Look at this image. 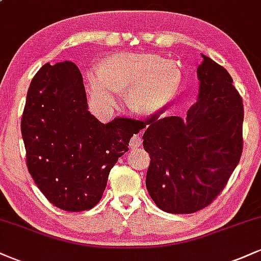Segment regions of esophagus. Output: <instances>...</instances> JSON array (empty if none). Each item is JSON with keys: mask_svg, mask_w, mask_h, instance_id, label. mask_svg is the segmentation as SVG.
<instances>
[{"mask_svg": "<svg viewBox=\"0 0 261 261\" xmlns=\"http://www.w3.org/2000/svg\"><path fill=\"white\" fill-rule=\"evenodd\" d=\"M142 143V137L140 135H134L130 140V148H137Z\"/></svg>", "mask_w": 261, "mask_h": 261, "instance_id": "obj_1", "label": "esophagus"}]
</instances>
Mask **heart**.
I'll list each match as a JSON object with an SVG mask.
<instances>
[{"instance_id":"b5f03b06","label":"heart","mask_w":261,"mask_h":261,"mask_svg":"<svg viewBox=\"0 0 261 261\" xmlns=\"http://www.w3.org/2000/svg\"><path fill=\"white\" fill-rule=\"evenodd\" d=\"M92 101L101 109L118 104L120 91L127 88L131 108L154 112L174 94L180 71L173 62L153 54H115L88 72Z\"/></svg>"}]
</instances>
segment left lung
<instances>
[{
	"label": "left lung",
	"mask_w": 261,
	"mask_h": 261,
	"mask_svg": "<svg viewBox=\"0 0 261 261\" xmlns=\"http://www.w3.org/2000/svg\"><path fill=\"white\" fill-rule=\"evenodd\" d=\"M197 67L199 97L184 119L163 109L143 120L146 188L169 214H193L222 193L243 151L244 108L227 70L207 56Z\"/></svg>",
	"instance_id": "left-lung-1"
}]
</instances>
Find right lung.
<instances>
[{
    "mask_svg": "<svg viewBox=\"0 0 261 261\" xmlns=\"http://www.w3.org/2000/svg\"><path fill=\"white\" fill-rule=\"evenodd\" d=\"M20 130L39 190L60 210L81 212L100 201L110 170L140 127L130 118L101 124L93 116L81 71L65 61L45 64L32 80Z\"/></svg>",
    "mask_w": 261,
    "mask_h": 261,
    "instance_id": "add662e5",
    "label": "right lung"
}]
</instances>
